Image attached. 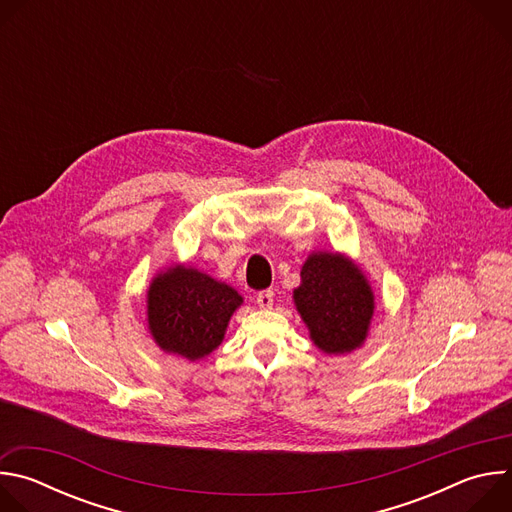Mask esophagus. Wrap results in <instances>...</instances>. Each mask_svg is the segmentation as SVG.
Instances as JSON below:
<instances>
[{
  "label": "esophagus",
  "mask_w": 512,
  "mask_h": 512,
  "mask_svg": "<svg viewBox=\"0 0 512 512\" xmlns=\"http://www.w3.org/2000/svg\"><path fill=\"white\" fill-rule=\"evenodd\" d=\"M273 300H275V294H273L271 289L261 291V294H257V306H259V308H263V310L273 308Z\"/></svg>",
  "instance_id": "esophagus-1"
}]
</instances>
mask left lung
I'll use <instances>...</instances> for the list:
<instances>
[{"label": "left lung", "mask_w": 512, "mask_h": 512, "mask_svg": "<svg viewBox=\"0 0 512 512\" xmlns=\"http://www.w3.org/2000/svg\"><path fill=\"white\" fill-rule=\"evenodd\" d=\"M300 275L291 298L312 344L330 356L358 350L377 308L367 273L346 253L312 251Z\"/></svg>", "instance_id": "1"}]
</instances>
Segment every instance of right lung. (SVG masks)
Wrapping results in <instances>:
<instances>
[{
	"mask_svg": "<svg viewBox=\"0 0 512 512\" xmlns=\"http://www.w3.org/2000/svg\"><path fill=\"white\" fill-rule=\"evenodd\" d=\"M241 306L243 296L235 287L186 263L160 269L145 291V316L156 346L188 362L223 344Z\"/></svg>",
	"mask_w": 512,
	"mask_h": 512,
	"instance_id": "add662e5",
	"label": "right lung"
}]
</instances>
